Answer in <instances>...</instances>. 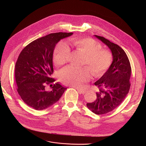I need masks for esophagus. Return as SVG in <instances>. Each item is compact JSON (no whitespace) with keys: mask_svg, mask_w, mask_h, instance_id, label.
Returning a JSON list of instances; mask_svg holds the SVG:
<instances>
[{"mask_svg":"<svg viewBox=\"0 0 146 146\" xmlns=\"http://www.w3.org/2000/svg\"><path fill=\"white\" fill-rule=\"evenodd\" d=\"M78 91V92L80 94H84L86 92V91L84 90H82V89H79V88H76Z\"/></svg>","mask_w":146,"mask_h":146,"instance_id":"esophagus-1","label":"esophagus"}]
</instances>
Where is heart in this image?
<instances>
[{"label": "heart", "mask_w": 146, "mask_h": 146, "mask_svg": "<svg viewBox=\"0 0 146 146\" xmlns=\"http://www.w3.org/2000/svg\"><path fill=\"white\" fill-rule=\"evenodd\" d=\"M70 44L76 50L84 54L82 65H87L93 76H102L109 68L112 62L111 52L102 49V45L91 38H74ZM70 53V48L65 41H60L56 45L54 54V62L57 65L65 64ZM60 80L65 84L80 88L83 82L90 80L91 74L86 66L74 67L68 66L59 72Z\"/></svg>", "instance_id": "1"}]
</instances>
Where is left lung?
I'll list each match as a JSON object with an SVG mask.
<instances>
[{"mask_svg":"<svg viewBox=\"0 0 146 146\" xmlns=\"http://www.w3.org/2000/svg\"><path fill=\"white\" fill-rule=\"evenodd\" d=\"M94 36L109 48L113 55V62L108 70L94 83L99 88L95 101L87 103L91 111L101 115L118 107L128 94L131 67L126 53L119 46L103 37Z\"/></svg>","mask_w":146,"mask_h":146,"instance_id":"obj_1","label":"left lung"}]
</instances>
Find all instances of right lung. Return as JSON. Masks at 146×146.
<instances>
[{"mask_svg": "<svg viewBox=\"0 0 146 146\" xmlns=\"http://www.w3.org/2000/svg\"><path fill=\"white\" fill-rule=\"evenodd\" d=\"M73 33H50L37 38L21 52L15 66L17 91L23 101L37 110H44L57 102L67 88L59 82L47 91L46 84L55 80L52 58L54 48L59 41L72 36Z\"/></svg>", "mask_w": 146, "mask_h": 146, "instance_id": "right-lung-1", "label": "right lung"}]
</instances>
